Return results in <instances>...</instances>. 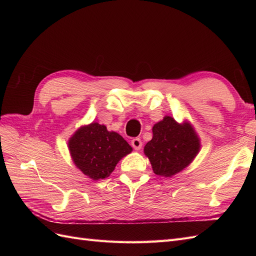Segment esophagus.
<instances>
[{
    "label": "esophagus",
    "instance_id": "1",
    "mask_svg": "<svg viewBox=\"0 0 256 256\" xmlns=\"http://www.w3.org/2000/svg\"><path fill=\"white\" fill-rule=\"evenodd\" d=\"M131 145H132L136 150H140L142 148V141L140 138H134L132 141H131Z\"/></svg>",
    "mask_w": 256,
    "mask_h": 256
}]
</instances>
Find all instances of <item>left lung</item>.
Returning <instances> with one entry per match:
<instances>
[{"instance_id":"obj_1","label":"left lung","mask_w":256,"mask_h":256,"mask_svg":"<svg viewBox=\"0 0 256 256\" xmlns=\"http://www.w3.org/2000/svg\"><path fill=\"white\" fill-rule=\"evenodd\" d=\"M200 150V136L190 122H178L166 115L154 125L152 138L144 146V154L154 174L172 177L187 168Z\"/></svg>"}]
</instances>
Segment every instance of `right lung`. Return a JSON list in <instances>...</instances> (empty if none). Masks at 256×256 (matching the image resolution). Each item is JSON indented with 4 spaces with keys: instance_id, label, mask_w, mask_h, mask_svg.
Instances as JSON below:
<instances>
[{
    "instance_id": "1",
    "label": "right lung",
    "mask_w": 256,
    "mask_h": 256,
    "mask_svg": "<svg viewBox=\"0 0 256 256\" xmlns=\"http://www.w3.org/2000/svg\"><path fill=\"white\" fill-rule=\"evenodd\" d=\"M68 150L74 166L90 180H99L109 177L132 147L118 132L92 122L76 130L68 140Z\"/></svg>"
}]
</instances>
